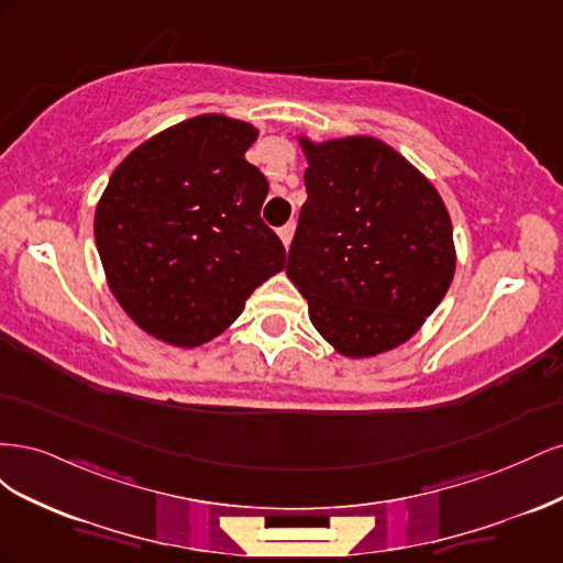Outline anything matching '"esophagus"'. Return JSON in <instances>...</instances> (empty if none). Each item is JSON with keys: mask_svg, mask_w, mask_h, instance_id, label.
<instances>
[{"mask_svg": "<svg viewBox=\"0 0 563 563\" xmlns=\"http://www.w3.org/2000/svg\"><path fill=\"white\" fill-rule=\"evenodd\" d=\"M294 232H296V223H294V220H291V223H286V225L279 228V240L284 242L286 249H288V244H291V240H294Z\"/></svg>", "mask_w": 563, "mask_h": 563, "instance_id": "34e87169", "label": "esophagus"}]
</instances>
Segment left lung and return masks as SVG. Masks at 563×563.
Returning a JSON list of instances; mask_svg holds the SVG:
<instances>
[{
    "instance_id": "8db88e82",
    "label": "left lung",
    "mask_w": 563,
    "mask_h": 563,
    "mask_svg": "<svg viewBox=\"0 0 563 563\" xmlns=\"http://www.w3.org/2000/svg\"><path fill=\"white\" fill-rule=\"evenodd\" d=\"M308 168L286 275L314 329L345 356L406 343L446 296L453 228L432 183L389 145L300 141Z\"/></svg>"
}]
</instances>
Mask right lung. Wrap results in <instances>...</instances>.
<instances>
[{"label": "right lung", "instance_id": "obj_1", "mask_svg": "<svg viewBox=\"0 0 563 563\" xmlns=\"http://www.w3.org/2000/svg\"><path fill=\"white\" fill-rule=\"evenodd\" d=\"M246 122L201 114L157 133L114 168L93 232L114 298L143 331L197 347L284 269L261 218L267 178L246 162Z\"/></svg>", "mask_w": 563, "mask_h": 563}]
</instances>
